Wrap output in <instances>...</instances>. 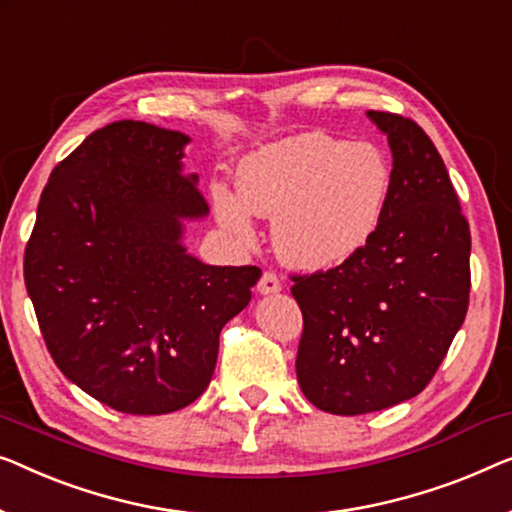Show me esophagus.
I'll return each mask as SVG.
<instances>
[{"label": "esophagus", "instance_id": "34e87169", "mask_svg": "<svg viewBox=\"0 0 512 512\" xmlns=\"http://www.w3.org/2000/svg\"><path fill=\"white\" fill-rule=\"evenodd\" d=\"M281 291V279L274 272H263V277L258 279V293L272 295Z\"/></svg>", "mask_w": 512, "mask_h": 512}]
</instances>
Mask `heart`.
<instances>
[{"instance_id": "b5f03b06", "label": "heart", "mask_w": 512, "mask_h": 512, "mask_svg": "<svg viewBox=\"0 0 512 512\" xmlns=\"http://www.w3.org/2000/svg\"><path fill=\"white\" fill-rule=\"evenodd\" d=\"M238 191L235 198L214 187L221 226L249 240L247 209L274 219V247L286 263L328 270L374 238L392 194V166L376 145L309 131L244 157Z\"/></svg>"}]
</instances>
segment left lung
Instances as JSON below:
<instances>
[{"mask_svg": "<svg viewBox=\"0 0 512 512\" xmlns=\"http://www.w3.org/2000/svg\"><path fill=\"white\" fill-rule=\"evenodd\" d=\"M388 136L392 194L374 238L346 263L295 274V372L305 397L360 416L416 397L462 328L471 233L446 164L409 117L369 110Z\"/></svg>", "mask_w": 512, "mask_h": 512, "instance_id": "8db88e82", "label": "left lung"}]
</instances>
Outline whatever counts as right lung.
Returning a JSON list of instances; mask_svg holds the SVG:
<instances>
[{
	"mask_svg": "<svg viewBox=\"0 0 512 512\" xmlns=\"http://www.w3.org/2000/svg\"><path fill=\"white\" fill-rule=\"evenodd\" d=\"M189 136L122 120L90 133L43 189L25 286L66 379L110 409L161 416L212 381L219 332L249 305L256 265H205L184 221L210 212L182 173Z\"/></svg>",
	"mask_w": 512,
	"mask_h": 512,
	"instance_id": "right-lung-1",
	"label": "right lung"
}]
</instances>
